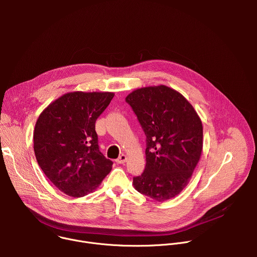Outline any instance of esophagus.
<instances>
[{
	"mask_svg": "<svg viewBox=\"0 0 257 257\" xmlns=\"http://www.w3.org/2000/svg\"><path fill=\"white\" fill-rule=\"evenodd\" d=\"M126 161H127V156H126V155H121V156L116 160L117 164H124Z\"/></svg>",
	"mask_w": 257,
	"mask_h": 257,
	"instance_id": "esophagus-1",
	"label": "esophagus"
}]
</instances>
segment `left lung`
<instances>
[{"instance_id":"obj_1","label":"left lung","mask_w":257,"mask_h":257,"mask_svg":"<svg viewBox=\"0 0 257 257\" xmlns=\"http://www.w3.org/2000/svg\"><path fill=\"white\" fill-rule=\"evenodd\" d=\"M146 136V165L134 188L157 201L184 189L203 146L202 123L192 104L166 85L141 87L126 96Z\"/></svg>"}]
</instances>
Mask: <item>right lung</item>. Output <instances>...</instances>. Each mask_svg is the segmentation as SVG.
I'll return each instance as SVG.
<instances>
[{"mask_svg":"<svg viewBox=\"0 0 257 257\" xmlns=\"http://www.w3.org/2000/svg\"><path fill=\"white\" fill-rule=\"evenodd\" d=\"M114 92H68L41 113L33 132L36 161L53 184L71 197L94 191L113 162L99 152L95 121Z\"/></svg>","mask_w":257,"mask_h":257,"instance_id":"add662e5","label":"right lung"}]
</instances>
